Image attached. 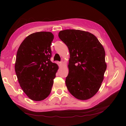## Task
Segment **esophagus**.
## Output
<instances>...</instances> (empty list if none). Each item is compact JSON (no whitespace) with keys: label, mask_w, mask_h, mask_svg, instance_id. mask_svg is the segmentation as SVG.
<instances>
[{"label":"esophagus","mask_w":126,"mask_h":126,"mask_svg":"<svg viewBox=\"0 0 126 126\" xmlns=\"http://www.w3.org/2000/svg\"><path fill=\"white\" fill-rule=\"evenodd\" d=\"M58 66L59 67H62L63 66V63L62 62H59L58 63Z\"/></svg>","instance_id":"1"}]
</instances>
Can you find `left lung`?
<instances>
[{"label":"left lung","instance_id":"1","mask_svg":"<svg viewBox=\"0 0 126 126\" xmlns=\"http://www.w3.org/2000/svg\"><path fill=\"white\" fill-rule=\"evenodd\" d=\"M58 36L70 53L67 89L78 99H88L98 92L104 80L105 49L97 38L87 32L67 29L60 31Z\"/></svg>","mask_w":126,"mask_h":126}]
</instances>
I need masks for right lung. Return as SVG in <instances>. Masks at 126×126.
<instances>
[{
  "instance_id": "right-lung-1",
  "label": "right lung",
  "mask_w": 126,
  "mask_h": 126,
  "mask_svg": "<svg viewBox=\"0 0 126 126\" xmlns=\"http://www.w3.org/2000/svg\"><path fill=\"white\" fill-rule=\"evenodd\" d=\"M54 35L40 32L30 34L19 47L15 69L24 92L30 99L41 101L50 94L58 66L51 62Z\"/></svg>"
}]
</instances>
